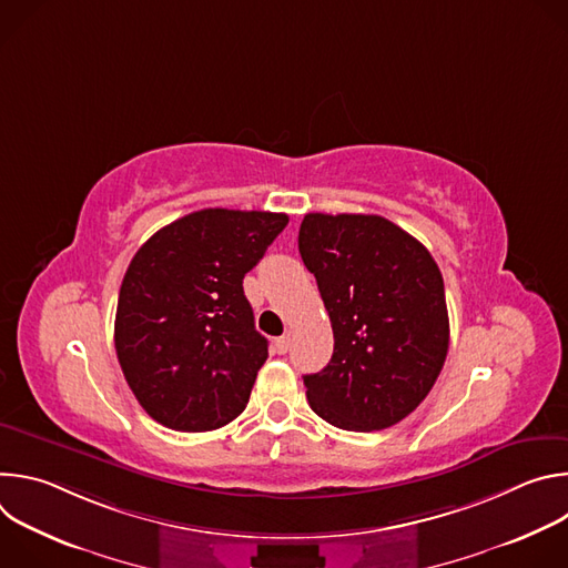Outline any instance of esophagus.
Returning <instances> with one entry per match:
<instances>
[{
	"label": "esophagus",
	"instance_id": "1",
	"mask_svg": "<svg viewBox=\"0 0 568 568\" xmlns=\"http://www.w3.org/2000/svg\"><path fill=\"white\" fill-rule=\"evenodd\" d=\"M276 351L281 353V355H285L287 351H290V333L287 335H283V337H278L276 339Z\"/></svg>",
	"mask_w": 568,
	"mask_h": 568
}]
</instances>
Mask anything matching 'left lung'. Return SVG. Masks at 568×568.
<instances>
[{
  "instance_id": "left-lung-1",
  "label": "left lung",
  "mask_w": 568,
  "mask_h": 568,
  "mask_svg": "<svg viewBox=\"0 0 568 568\" xmlns=\"http://www.w3.org/2000/svg\"><path fill=\"white\" fill-rule=\"evenodd\" d=\"M298 252L328 310L335 351L303 375L312 412L346 432L407 418L449 348L443 274L423 242L382 215L307 213Z\"/></svg>"
}]
</instances>
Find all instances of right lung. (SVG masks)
<instances>
[{
	"label": "right lung",
	"mask_w": 568,
	"mask_h": 568,
	"mask_svg": "<svg viewBox=\"0 0 568 568\" xmlns=\"http://www.w3.org/2000/svg\"><path fill=\"white\" fill-rule=\"evenodd\" d=\"M285 213L202 209L159 229L123 276L114 346L145 414L211 432L245 412L267 359L242 278L287 226Z\"/></svg>",
	"instance_id": "right-lung-1"
}]
</instances>
